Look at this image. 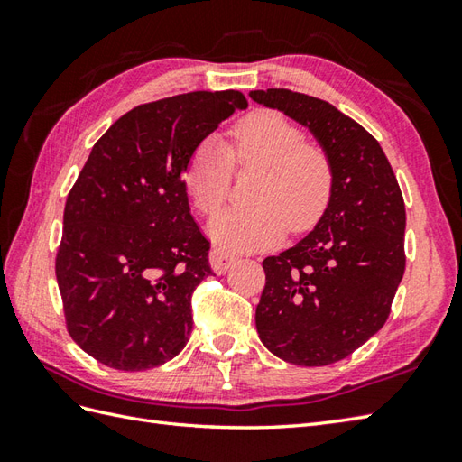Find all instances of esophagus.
Returning <instances> with one entry per match:
<instances>
[{
	"mask_svg": "<svg viewBox=\"0 0 462 462\" xmlns=\"http://www.w3.org/2000/svg\"><path fill=\"white\" fill-rule=\"evenodd\" d=\"M234 262H236V256H234V254H230V252L222 250V248H214L210 252V266L216 273H226L230 270Z\"/></svg>",
	"mask_w": 462,
	"mask_h": 462,
	"instance_id": "obj_1",
	"label": "esophagus"
}]
</instances>
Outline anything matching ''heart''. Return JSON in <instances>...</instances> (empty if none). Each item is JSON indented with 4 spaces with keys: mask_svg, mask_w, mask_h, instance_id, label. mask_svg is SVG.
Masks as SVG:
<instances>
[{
    "mask_svg": "<svg viewBox=\"0 0 462 462\" xmlns=\"http://www.w3.org/2000/svg\"><path fill=\"white\" fill-rule=\"evenodd\" d=\"M258 169L252 204L230 208L210 222V236L230 248H263L286 228L308 230L326 210L333 190V162L319 143L303 141L286 115L258 109L230 131V144L210 136L196 146L184 184L199 212L212 216L228 199L232 169Z\"/></svg>",
    "mask_w": 462,
    "mask_h": 462,
    "instance_id": "b5f03b06",
    "label": "heart"
}]
</instances>
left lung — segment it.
Masks as SVG:
<instances>
[{"label":"left lung","instance_id":"left-lung-1","mask_svg":"<svg viewBox=\"0 0 462 462\" xmlns=\"http://www.w3.org/2000/svg\"><path fill=\"white\" fill-rule=\"evenodd\" d=\"M308 126L333 162L328 208L296 246L268 256L256 328L273 356L303 367L351 356L385 326L405 272V202L381 144L328 101L250 91Z\"/></svg>","mask_w":462,"mask_h":462}]
</instances>
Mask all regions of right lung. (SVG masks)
<instances>
[{"mask_svg":"<svg viewBox=\"0 0 462 462\" xmlns=\"http://www.w3.org/2000/svg\"><path fill=\"white\" fill-rule=\"evenodd\" d=\"M246 106L240 91L176 95L134 106L95 143L67 196L55 276L69 336L103 365L159 367L189 341L192 291L212 268L182 174Z\"/></svg>","mask_w":462,"mask_h":462,"instance_id":"1","label":"right lung"}]
</instances>
